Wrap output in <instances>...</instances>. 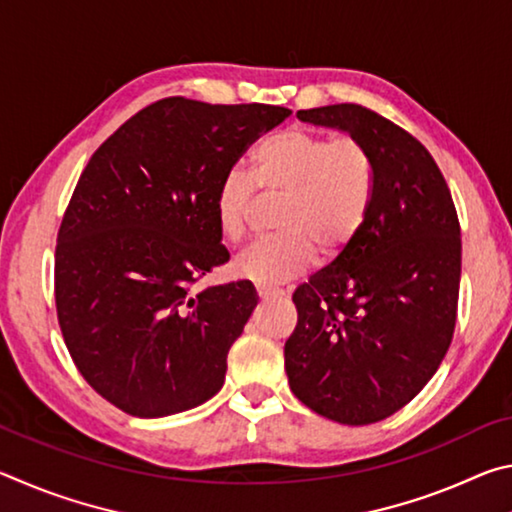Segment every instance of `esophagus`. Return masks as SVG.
<instances>
[{
	"mask_svg": "<svg viewBox=\"0 0 512 512\" xmlns=\"http://www.w3.org/2000/svg\"><path fill=\"white\" fill-rule=\"evenodd\" d=\"M257 296L262 298V300H271V298H282L284 293H282V291H275V289H264V287H259V289H257Z\"/></svg>",
	"mask_w": 512,
	"mask_h": 512,
	"instance_id": "1",
	"label": "esophagus"
}]
</instances>
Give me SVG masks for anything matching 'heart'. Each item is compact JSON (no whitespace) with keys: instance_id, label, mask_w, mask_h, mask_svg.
Wrapping results in <instances>:
<instances>
[{"instance_id":"b5f03b06","label":"heart","mask_w":512,"mask_h":512,"mask_svg":"<svg viewBox=\"0 0 512 512\" xmlns=\"http://www.w3.org/2000/svg\"><path fill=\"white\" fill-rule=\"evenodd\" d=\"M255 189L284 196L277 219L282 235L241 255L237 273L275 289L305 273L318 248L339 255L357 239L375 196V167L352 137L327 140L300 128L264 137L250 155L248 176L230 173L214 198L216 225L230 244L248 237Z\"/></svg>"}]
</instances>
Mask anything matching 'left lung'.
I'll return each mask as SVG.
<instances>
[{"label":"left lung","instance_id":"left-lung-1","mask_svg":"<svg viewBox=\"0 0 512 512\" xmlns=\"http://www.w3.org/2000/svg\"><path fill=\"white\" fill-rule=\"evenodd\" d=\"M368 151L375 196L357 239L296 289L284 370L327 420L388 418L436 375L454 336L461 225L443 173L404 128L354 103L298 110Z\"/></svg>","mask_w":512,"mask_h":512}]
</instances>
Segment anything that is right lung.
Instances as JSON below:
<instances>
[{
	"mask_svg": "<svg viewBox=\"0 0 512 512\" xmlns=\"http://www.w3.org/2000/svg\"><path fill=\"white\" fill-rule=\"evenodd\" d=\"M291 110L162 99L121 124L81 173L58 230L56 309L83 379L135 418L221 391L257 307L250 282L192 284L230 259L214 198L241 153Z\"/></svg>",
	"mask_w": 512,
	"mask_h": 512,
	"instance_id": "right-lung-1",
	"label": "right lung"
}]
</instances>
